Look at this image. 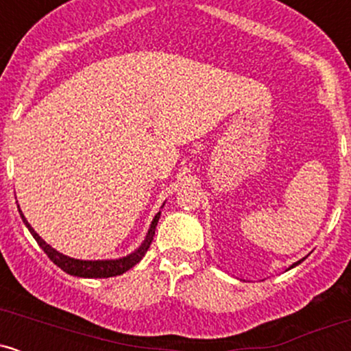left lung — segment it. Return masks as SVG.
Segmentation results:
<instances>
[{
  "instance_id": "left-lung-1",
  "label": "left lung",
  "mask_w": 351,
  "mask_h": 351,
  "mask_svg": "<svg viewBox=\"0 0 351 351\" xmlns=\"http://www.w3.org/2000/svg\"><path fill=\"white\" fill-rule=\"evenodd\" d=\"M302 261H305V257H304V259H300V261H297V263H293L292 265H291V267H289V269H293V267H295V265H299L300 263H302ZM289 269H287V271H289Z\"/></svg>"
}]
</instances>
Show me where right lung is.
<instances>
[{
	"label": "right lung",
	"mask_w": 351,
	"mask_h": 351,
	"mask_svg": "<svg viewBox=\"0 0 351 351\" xmlns=\"http://www.w3.org/2000/svg\"><path fill=\"white\" fill-rule=\"evenodd\" d=\"M16 203H18V201H16ZM18 209H19V206H18ZM19 215H21L23 223L26 224V228L29 229V232L33 234L36 243L39 244V247H41L43 251L47 254V257H49L52 263L58 265V267L62 269L64 272L71 274V276H75V277H84V279H106V277H115V276H120V274L127 272L128 269H132L135 264H138L140 261H142V257L147 254L148 247H150L153 236H155V229H156V224H158V219H160V215H162V211L156 213L155 217H153V221H152L150 228H148V232H147V236H145L143 243L140 244L134 252L128 254V256L119 257V259H102V261L100 259L99 261H82V259H74V257L66 256V254H60L59 251H56L54 247H51V245L47 244L46 241H44L43 237L34 231L33 228H31V224L27 223V219L24 217L21 209H19Z\"/></svg>",
	"instance_id": "right-lung-1"
}]
</instances>
